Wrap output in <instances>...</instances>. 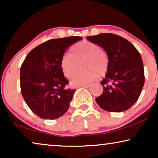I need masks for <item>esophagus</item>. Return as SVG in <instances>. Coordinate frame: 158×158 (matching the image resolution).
Returning <instances> with one entry per match:
<instances>
[{"mask_svg":"<svg viewBox=\"0 0 158 158\" xmlns=\"http://www.w3.org/2000/svg\"><path fill=\"white\" fill-rule=\"evenodd\" d=\"M90 86V84H87V85H81V86H79L80 88H89Z\"/></svg>","mask_w":158,"mask_h":158,"instance_id":"obj_1","label":"esophagus"}]
</instances>
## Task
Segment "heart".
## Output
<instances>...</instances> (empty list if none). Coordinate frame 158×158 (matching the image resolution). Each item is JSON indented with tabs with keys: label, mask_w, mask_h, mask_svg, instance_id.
Returning <instances> with one entry per match:
<instances>
[{
	"label": "heart",
	"mask_w": 158,
	"mask_h": 158,
	"mask_svg": "<svg viewBox=\"0 0 158 158\" xmlns=\"http://www.w3.org/2000/svg\"><path fill=\"white\" fill-rule=\"evenodd\" d=\"M109 60L107 54L98 44L89 41L75 44L70 49V55H64L60 61V67L64 76L71 78L79 70L83 69L73 77L71 85L81 86L103 76L109 69Z\"/></svg>",
	"instance_id": "1"
}]
</instances>
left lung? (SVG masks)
I'll return each mask as SVG.
<instances>
[{"label": "left lung", "instance_id": "left-lung-1", "mask_svg": "<svg viewBox=\"0 0 158 158\" xmlns=\"http://www.w3.org/2000/svg\"><path fill=\"white\" fill-rule=\"evenodd\" d=\"M87 40L102 47L109 57V69L101 82L103 94L96 98L101 109L122 112L132 106L139 98L144 83L141 55L126 39L114 34L89 36Z\"/></svg>", "mask_w": 158, "mask_h": 158}]
</instances>
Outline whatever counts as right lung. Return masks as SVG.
Segmentation results:
<instances>
[{"label": "right lung", "mask_w": 158, "mask_h": 158, "mask_svg": "<svg viewBox=\"0 0 158 158\" xmlns=\"http://www.w3.org/2000/svg\"><path fill=\"white\" fill-rule=\"evenodd\" d=\"M80 36L54 39L32 49L21 64V94L30 109L44 119H55L70 107L75 89H67L60 61L71 44Z\"/></svg>", "instance_id": "obj_1"}]
</instances>
